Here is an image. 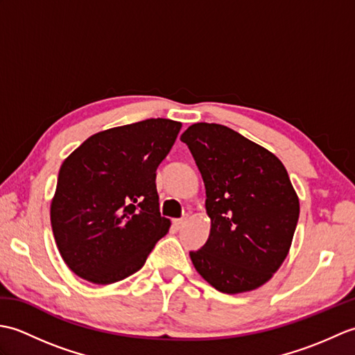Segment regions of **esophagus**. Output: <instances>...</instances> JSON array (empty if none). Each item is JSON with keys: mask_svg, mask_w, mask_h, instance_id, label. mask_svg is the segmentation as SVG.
I'll return each instance as SVG.
<instances>
[{"mask_svg": "<svg viewBox=\"0 0 355 355\" xmlns=\"http://www.w3.org/2000/svg\"><path fill=\"white\" fill-rule=\"evenodd\" d=\"M184 224H186V218H180V220H173V225H175L177 229H182Z\"/></svg>", "mask_w": 355, "mask_h": 355, "instance_id": "1", "label": "esophagus"}]
</instances>
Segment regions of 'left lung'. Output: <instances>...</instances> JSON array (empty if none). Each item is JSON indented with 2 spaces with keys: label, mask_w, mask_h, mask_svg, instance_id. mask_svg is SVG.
<instances>
[{
  "label": "left lung",
  "mask_w": 355,
  "mask_h": 355,
  "mask_svg": "<svg viewBox=\"0 0 355 355\" xmlns=\"http://www.w3.org/2000/svg\"><path fill=\"white\" fill-rule=\"evenodd\" d=\"M206 187L207 243L191 252L195 270L221 293L238 294L270 281L290 252L299 198L279 158L218 123L182 134Z\"/></svg>",
  "instance_id": "8db88e82"
}]
</instances>
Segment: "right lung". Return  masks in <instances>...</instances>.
Segmentation results:
<instances>
[{
	"label": "right lung",
	"instance_id": "add662e5",
	"mask_svg": "<svg viewBox=\"0 0 355 355\" xmlns=\"http://www.w3.org/2000/svg\"><path fill=\"white\" fill-rule=\"evenodd\" d=\"M180 130L182 123L169 119L111 128L65 158L50 221L58 250L74 275L108 285L145 266L171 227L158 209L155 171Z\"/></svg>",
	"mask_w": 355,
	"mask_h": 355
}]
</instances>
